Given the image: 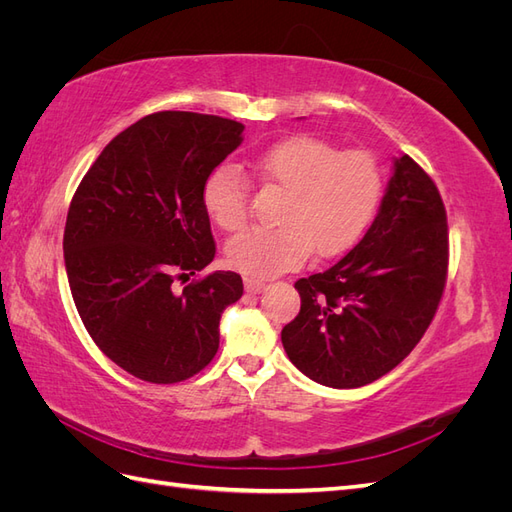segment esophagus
<instances>
[{"instance_id": "1", "label": "esophagus", "mask_w": 512, "mask_h": 512, "mask_svg": "<svg viewBox=\"0 0 512 512\" xmlns=\"http://www.w3.org/2000/svg\"><path fill=\"white\" fill-rule=\"evenodd\" d=\"M265 282L262 280H254V277H245V290L247 292H254V294H258V292H262L265 290Z\"/></svg>"}]
</instances>
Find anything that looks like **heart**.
<instances>
[{
	"label": "heart",
	"instance_id": "obj_1",
	"mask_svg": "<svg viewBox=\"0 0 512 512\" xmlns=\"http://www.w3.org/2000/svg\"><path fill=\"white\" fill-rule=\"evenodd\" d=\"M254 173L286 192L275 228H252L226 245L232 267L254 280L299 267L309 256L344 252L369 224L382 192V170L367 151H344L322 138L297 136L267 149ZM250 185L220 166L203 185V205L222 230L247 222Z\"/></svg>",
	"mask_w": 512,
	"mask_h": 512
}]
</instances>
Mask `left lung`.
<instances>
[{"label":"left lung","mask_w":512,"mask_h":512,"mask_svg":"<svg viewBox=\"0 0 512 512\" xmlns=\"http://www.w3.org/2000/svg\"><path fill=\"white\" fill-rule=\"evenodd\" d=\"M448 271L446 209L410 156L395 158L374 224L322 273L301 277V312L282 329L292 365L333 389L389 374L421 342Z\"/></svg>","instance_id":"1"}]
</instances>
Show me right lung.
<instances>
[{"instance_id": "right-lung-1", "label": "right lung", "mask_w": 512, "mask_h": 512, "mask_svg": "<svg viewBox=\"0 0 512 512\" xmlns=\"http://www.w3.org/2000/svg\"><path fill=\"white\" fill-rule=\"evenodd\" d=\"M243 123L153 113L108 143L76 188L64 230L72 299L96 346L134 378L175 384L220 348L241 275L190 280L215 256L203 185L243 141Z\"/></svg>"}]
</instances>
